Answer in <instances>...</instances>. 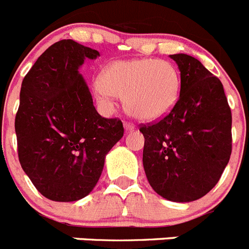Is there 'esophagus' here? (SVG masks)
I'll list each match as a JSON object with an SVG mask.
<instances>
[{
    "label": "esophagus",
    "mask_w": 249,
    "mask_h": 249,
    "mask_svg": "<svg viewBox=\"0 0 249 249\" xmlns=\"http://www.w3.org/2000/svg\"><path fill=\"white\" fill-rule=\"evenodd\" d=\"M124 128H126V131H133L135 129V124L131 122H124Z\"/></svg>",
    "instance_id": "1"
}]
</instances>
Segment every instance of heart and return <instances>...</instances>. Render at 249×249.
I'll return each mask as SVG.
<instances>
[{
    "label": "heart",
    "instance_id": "obj_1",
    "mask_svg": "<svg viewBox=\"0 0 249 249\" xmlns=\"http://www.w3.org/2000/svg\"><path fill=\"white\" fill-rule=\"evenodd\" d=\"M96 97L109 105L124 98V108L137 120L155 121L173 108L179 93V74L168 61L140 58L117 61L94 83Z\"/></svg>",
    "mask_w": 249,
    "mask_h": 249
}]
</instances>
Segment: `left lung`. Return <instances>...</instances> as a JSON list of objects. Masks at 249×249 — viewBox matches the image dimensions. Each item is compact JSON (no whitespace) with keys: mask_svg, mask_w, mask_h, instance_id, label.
Returning a JSON list of instances; mask_svg holds the SVG:
<instances>
[{"mask_svg":"<svg viewBox=\"0 0 249 249\" xmlns=\"http://www.w3.org/2000/svg\"><path fill=\"white\" fill-rule=\"evenodd\" d=\"M181 72L179 97L163 118L140 124L143 167L156 192L192 202L219 181L232 152V113L223 85L198 59L171 54Z\"/></svg>","mask_w":249,"mask_h":249,"instance_id":"8db88e82","label":"left lung"}]
</instances>
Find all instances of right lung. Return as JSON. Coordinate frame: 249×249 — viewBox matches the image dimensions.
<instances>
[{
    "label": "right lung",
    "mask_w": 249,
    "mask_h": 249,
    "mask_svg": "<svg viewBox=\"0 0 249 249\" xmlns=\"http://www.w3.org/2000/svg\"><path fill=\"white\" fill-rule=\"evenodd\" d=\"M98 51L73 39L53 43L22 81L15 118L22 169L37 191L56 202L89 195L105 157L123 136L120 118H105L93 106L78 68Z\"/></svg>",
    "instance_id": "add662e5"
}]
</instances>
